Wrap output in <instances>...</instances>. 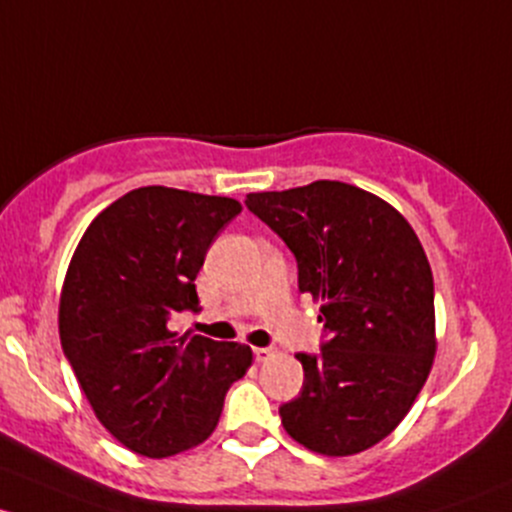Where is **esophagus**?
Wrapping results in <instances>:
<instances>
[{
    "mask_svg": "<svg viewBox=\"0 0 512 512\" xmlns=\"http://www.w3.org/2000/svg\"><path fill=\"white\" fill-rule=\"evenodd\" d=\"M273 355H276V350H273V347H254V357H256V362H266V360H271Z\"/></svg>",
    "mask_w": 512,
    "mask_h": 512,
    "instance_id": "1",
    "label": "esophagus"
}]
</instances>
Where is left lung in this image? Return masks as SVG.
<instances>
[{"label": "left lung", "instance_id": "left-lung-1", "mask_svg": "<svg viewBox=\"0 0 512 512\" xmlns=\"http://www.w3.org/2000/svg\"><path fill=\"white\" fill-rule=\"evenodd\" d=\"M298 263L300 293L320 300L318 355L298 352L300 394L278 409L305 449L352 456L412 409L436 352L434 276L409 221L345 182L246 194Z\"/></svg>", "mask_w": 512, "mask_h": 512}]
</instances>
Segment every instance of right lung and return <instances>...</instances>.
Returning a JSON list of instances; mask_svg holds the SVG:
<instances>
[{
    "mask_svg": "<svg viewBox=\"0 0 512 512\" xmlns=\"http://www.w3.org/2000/svg\"><path fill=\"white\" fill-rule=\"evenodd\" d=\"M239 212L229 197L140 187L91 221L71 258L63 355L100 424L140 456L202 444L249 370L251 347L172 330L179 313L202 310L194 278Z\"/></svg>",
    "mask_w": 512,
    "mask_h": 512,
    "instance_id": "right-lung-1",
    "label": "right lung"
}]
</instances>
